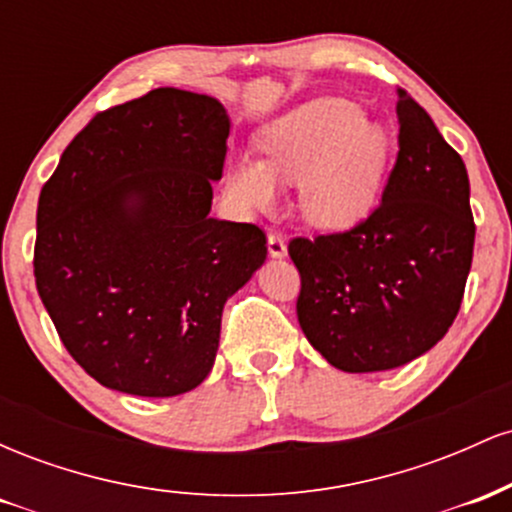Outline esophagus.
Returning a JSON list of instances; mask_svg holds the SVG:
<instances>
[{
  "label": "esophagus",
  "mask_w": 512,
  "mask_h": 512,
  "mask_svg": "<svg viewBox=\"0 0 512 512\" xmlns=\"http://www.w3.org/2000/svg\"><path fill=\"white\" fill-rule=\"evenodd\" d=\"M267 248H269V255L272 257H284L286 255V240H284V236H281V233H276V231H272L267 236Z\"/></svg>",
  "instance_id": "esophagus-1"
}]
</instances>
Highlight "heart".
<instances>
[{
    "mask_svg": "<svg viewBox=\"0 0 512 512\" xmlns=\"http://www.w3.org/2000/svg\"><path fill=\"white\" fill-rule=\"evenodd\" d=\"M260 149L262 163L240 156L228 168V190L243 207H272L274 177L303 182V211L317 226L351 228L375 207L387 139L358 105L344 98L303 105L267 127Z\"/></svg>",
    "mask_w": 512,
    "mask_h": 512,
    "instance_id": "obj_1",
    "label": "heart"
}]
</instances>
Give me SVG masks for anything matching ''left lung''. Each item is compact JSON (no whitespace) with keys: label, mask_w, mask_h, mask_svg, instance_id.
<instances>
[{"label":"left lung","mask_w":512,"mask_h":512,"mask_svg":"<svg viewBox=\"0 0 512 512\" xmlns=\"http://www.w3.org/2000/svg\"><path fill=\"white\" fill-rule=\"evenodd\" d=\"M397 122L383 202L349 231L289 243L301 330L346 373L404 366L436 346L460 313L472 267L477 226L460 154L404 88Z\"/></svg>","instance_id":"8db88e82"}]
</instances>
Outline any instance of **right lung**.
Instances as JSON below:
<instances>
[{
  "label": "right lung",
  "instance_id": "right-lung-1",
  "mask_svg": "<svg viewBox=\"0 0 512 512\" xmlns=\"http://www.w3.org/2000/svg\"><path fill=\"white\" fill-rule=\"evenodd\" d=\"M228 132L216 98L156 88L93 117L40 190V301L69 356L110 390H195L223 305L267 257L260 226L209 219Z\"/></svg>",
  "mask_w": 512,
  "mask_h": 512
}]
</instances>
